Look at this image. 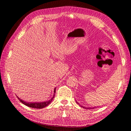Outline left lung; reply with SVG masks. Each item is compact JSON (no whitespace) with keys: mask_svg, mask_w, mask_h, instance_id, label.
<instances>
[{"mask_svg":"<svg viewBox=\"0 0 131 131\" xmlns=\"http://www.w3.org/2000/svg\"><path fill=\"white\" fill-rule=\"evenodd\" d=\"M77 103H78V102H77ZM82 107H83V108H84V106H82ZM85 108H86V109H94V108H95V107H94V108H88H88H86V107H85Z\"/></svg>","mask_w":131,"mask_h":131,"instance_id":"1","label":"left lung"}]
</instances>
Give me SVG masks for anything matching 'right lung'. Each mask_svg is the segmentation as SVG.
Listing matches in <instances>:
<instances>
[{"instance_id":"1","label":"right lung","mask_w":131,"mask_h":131,"mask_svg":"<svg viewBox=\"0 0 131 131\" xmlns=\"http://www.w3.org/2000/svg\"><path fill=\"white\" fill-rule=\"evenodd\" d=\"M56 88H54V92L55 93L56 92ZM54 97V94H53V96L52 97V98L50 99L49 101H45V102H35V103H28V102H26L25 101H22V100H21L20 98H19L18 97V99L19 100V101H20L21 103L23 104H25V105L27 106H29L30 108H37V109H42L45 108V106L48 105L50 103L52 102V101L53 100V99Z\"/></svg>"}]
</instances>
